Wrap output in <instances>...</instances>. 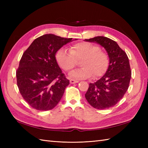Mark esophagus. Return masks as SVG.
Here are the masks:
<instances>
[{
    "label": "esophagus",
    "instance_id": "34e87169",
    "mask_svg": "<svg viewBox=\"0 0 148 148\" xmlns=\"http://www.w3.org/2000/svg\"><path fill=\"white\" fill-rule=\"evenodd\" d=\"M78 82H79V81H77V80L73 79H71L70 80V83H71V84H75V83H78Z\"/></svg>",
    "mask_w": 148,
    "mask_h": 148
}]
</instances>
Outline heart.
<instances>
[{
    "label": "heart",
    "mask_w": 148,
    "mask_h": 148,
    "mask_svg": "<svg viewBox=\"0 0 148 148\" xmlns=\"http://www.w3.org/2000/svg\"><path fill=\"white\" fill-rule=\"evenodd\" d=\"M70 52L60 49L56 53V58L59 65L65 71L72 70L81 61L83 67L71 72L69 76L75 79H84L93 76L97 78L102 76L108 70L109 58L108 53L100 47L92 42H81L72 45Z\"/></svg>",
    "instance_id": "heart-1"
}]
</instances>
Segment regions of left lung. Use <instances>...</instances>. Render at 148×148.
<instances>
[{
  "label": "left lung",
  "mask_w": 148,
  "mask_h": 148,
  "mask_svg": "<svg viewBox=\"0 0 148 148\" xmlns=\"http://www.w3.org/2000/svg\"><path fill=\"white\" fill-rule=\"evenodd\" d=\"M84 40L103 46L109 58L106 74L95 83H90L86 99L97 109L111 108L123 97L129 86L132 75L129 60L117 42L108 37L97 36Z\"/></svg>",
  "instance_id": "left-lung-1"
}]
</instances>
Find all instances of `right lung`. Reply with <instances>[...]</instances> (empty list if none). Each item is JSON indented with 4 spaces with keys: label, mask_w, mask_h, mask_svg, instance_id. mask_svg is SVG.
<instances>
[{
    "label": "right lung",
    "mask_w": 148,
    "mask_h": 148,
    "mask_svg": "<svg viewBox=\"0 0 148 148\" xmlns=\"http://www.w3.org/2000/svg\"><path fill=\"white\" fill-rule=\"evenodd\" d=\"M72 39L45 34L34 40L23 53L16 71L17 85L32 108L49 111L60 101L69 80L62 73L55 55Z\"/></svg>",
    "instance_id": "right-lung-1"
}]
</instances>
